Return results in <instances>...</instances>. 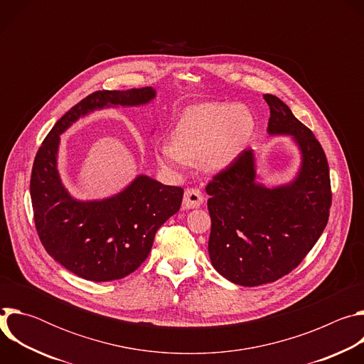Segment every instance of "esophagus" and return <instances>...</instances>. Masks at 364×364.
I'll return each mask as SVG.
<instances>
[{
    "mask_svg": "<svg viewBox=\"0 0 364 364\" xmlns=\"http://www.w3.org/2000/svg\"><path fill=\"white\" fill-rule=\"evenodd\" d=\"M203 201H204V196L197 187H190L186 190L184 200H183L184 209H197V207L203 204Z\"/></svg>",
    "mask_w": 364,
    "mask_h": 364,
    "instance_id": "34e87169",
    "label": "esophagus"
}]
</instances>
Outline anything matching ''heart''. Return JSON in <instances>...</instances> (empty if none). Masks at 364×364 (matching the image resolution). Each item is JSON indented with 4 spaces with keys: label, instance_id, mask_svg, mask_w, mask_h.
<instances>
[{
    "label": "heart",
    "instance_id": "heart-1",
    "mask_svg": "<svg viewBox=\"0 0 364 364\" xmlns=\"http://www.w3.org/2000/svg\"><path fill=\"white\" fill-rule=\"evenodd\" d=\"M253 127L250 112L235 103H201L180 117L173 138L157 141L155 155L170 170L186 168L200 159L207 167L220 170L239 157Z\"/></svg>",
    "mask_w": 364,
    "mask_h": 364
}]
</instances>
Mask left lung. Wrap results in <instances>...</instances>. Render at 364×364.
Segmentation results:
<instances>
[{
	"label": "left lung",
	"mask_w": 364,
	"mask_h": 364,
	"mask_svg": "<svg viewBox=\"0 0 364 364\" xmlns=\"http://www.w3.org/2000/svg\"><path fill=\"white\" fill-rule=\"evenodd\" d=\"M264 99L271 111L268 132L292 135L301 149L298 177L275 188L255 183L253 152L245 149L205 186L212 265L243 287L274 282L295 269L320 239L331 207L330 170L321 144L279 97Z\"/></svg>",
	"instance_id": "1"
}]
</instances>
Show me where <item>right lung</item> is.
Segmentation results:
<instances>
[{
	"instance_id": "obj_1",
	"label": "right lung",
	"mask_w": 364,
	"mask_h": 364,
	"mask_svg": "<svg viewBox=\"0 0 364 364\" xmlns=\"http://www.w3.org/2000/svg\"><path fill=\"white\" fill-rule=\"evenodd\" d=\"M154 96L152 87L96 90L56 122L36 154L30 194L40 242L55 261L83 279L114 281L138 269L155 233L180 210L184 190L139 176L111 198L73 200L58 173L59 135L93 109L142 105Z\"/></svg>"
}]
</instances>
